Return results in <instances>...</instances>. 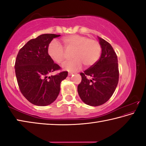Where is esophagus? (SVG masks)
Masks as SVG:
<instances>
[{
	"mask_svg": "<svg viewBox=\"0 0 146 146\" xmlns=\"http://www.w3.org/2000/svg\"><path fill=\"white\" fill-rule=\"evenodd\" d=\"M73 73H68V75L69 76H71V75H73Z\"/></svg>",
	"mask_w": 146,
	"mask_h": 146,
	"instance_id": "1",
	"label": "esophagus"
}]
</instances>
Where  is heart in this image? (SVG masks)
<instances>
[{
	"instance_id": "obj_1",
	"label": "heart",
	"mask_w": 146,
	"mask_h": 146,
	"mask_svg": "<svg viewBox=\"0 0 146 146\" xmlns=\"http://www.w3.org/2000/svg\"><path fill=\"white\" fill-rule=\"evenodd\" d=\"M64 48L67 51H73L72 58L64 64V70L76 71L82 67H91L95 64L100 58L101 46L97 40L90 39L85 36L73 35L62 38ZM48 53L51 60L55 63L62 64L66 59V52L58 42L53 40L48 47Z\"/></svg>"
}]
</instances>
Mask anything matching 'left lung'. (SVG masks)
<instances>
[{
  "label": "left lung",
  "mask_w": 146,
  "mask_h": 146,
  "mask_svg": "<svg viewBox=\"0 0 146 146\" xmlns=\"http://www.w3.org/2000/svg\"><path fill=\"white\" fill-rule=\"evenodd\" d=\"M98 39L102 48L100 59L80 73L82 81L77 88L81 100L91 106L102 105L110 99L117 88L119 76L118 58L113 47L104 39L99 36Z\"/></svg>",
  "instance_id": "left-lung-1"
}]
</instances>
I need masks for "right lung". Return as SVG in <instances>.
<instances>
[{"instance_id":"obj_1","label":"right lung","mask_w":146,"mask_h":146,"mask_svg":"<svg viewBox=\"0 0 146 146\" xmlns=\"http://www.w3.org/2000/svg\"><path fill=\"white\" fill-rule=\"evenodd\" d=\"M60 35L42 34L28 41L20 49L15 65L16 77L21 93L29 102L38 106L51 104L57 98L60 83L68 71L49 75L60 67L49 57L48 47Z\"/></svg>"}]
</instances>
